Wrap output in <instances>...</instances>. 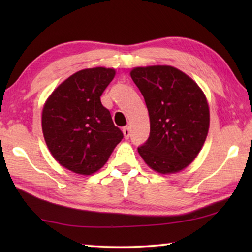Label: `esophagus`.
Returning <instances> with one entry per match:
<instances>
[{"label":"esophagus","mask_w":252,"mask_h":252,"mask_svg":"<svg viewBox=\"0 0 252 252\" xmlns=\"http://www.w3.org/2000/svg\"><path fill=\"white\" fill-rule=\"evenodd\" d=\"M122 132H123V135H125V139H129V138H130V133H131V131H130V127H129V126L123 127Z\"/></svg>","instance_id":"esophagus-1"}]
</instances>
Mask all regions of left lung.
I'll return each instance as SVG.
<instances>
[{"label":"left lung","mask_w":252,"mask_h":252,"mask_svg":"<svg viewBox=\"0 0 252 252\" xmlns=\"http://www.w3.org/2000/svg\"><path fill=\"white\" fill-rule=\"evenodd\" d=\"M130 75L150 118V136L138 148L139 155L158 173L182 171L207 139L210 111L206 95L195 81L174 66H136Z\"/></svg>","instance_id":"8db88e82"}]
</instances>
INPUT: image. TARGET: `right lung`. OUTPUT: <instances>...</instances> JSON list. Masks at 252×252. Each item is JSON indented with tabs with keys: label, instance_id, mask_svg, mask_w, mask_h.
Here are the masks:
<instances>
[{
	"label": "right lung",
	"instance_id": "add662e5",
	"mask_svg": "<svg viewBox=\"0 0 252 252\" xmlns=\"http://www.w3.org/2000/svg\"><path fill=\"white\" fill-rule=\"evenodd\" d=\"M116 70L97 66L75 72L58 85L42 110V132L63 168L90 176L103 167L123 138L100 96Z\"/></svg>",
	"mask_w": 252,
	"mask_h": 252
}]
</instances>
